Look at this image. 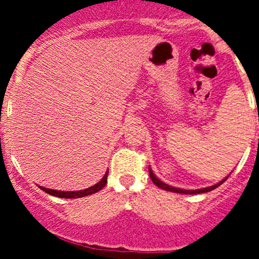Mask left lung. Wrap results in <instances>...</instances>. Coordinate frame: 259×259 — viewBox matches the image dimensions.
<instances>
[{"label":"left lung","instance_id":"left-lung-1","mask_svg":"<svg viewBox=\"0 0 259 259\" xmlns=\"http://www.w3.org/2000/svg\"><path fill=\"white\" fill-rule=\"evenodd\" d=\"M149 175H150V179H152V182L154 183L155 185H157L158 188H161V189H164V191H168V192H175V193H184V194H198V193H205V192H210L212 191V189H215L217 187H219L221 184H223L226 180H227V178L226 179H223L222 182L217 183V184L211 185V187H206V188H201V189H194V191H187V189H180V188H175V187H171V185L166 184V183L161 182V180L158 179L157 176L153 174L152 168H149Z\"/></svg>","mask_w":259,"mask_h":259}]
</instances>
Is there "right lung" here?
Listing matches in <instances>:
<instances>
[{
	"label": "right lung",
	"mask_w": 259,
	"mask_h": 259,
	"mask_svg": "<svg viewBox=\"0 0 259 259\" xmlns=\"http://www.w3.org/2000/svg\"><path fill=\"white\" fill-rule=\"evenodd\" d=\"M107 174L109 171H106V174L104 175L100 182L97 184L92 185V187H89V188L83 189V191H75V192H63V191H56V189H49V188H44V187H38L40 189H42L44 192H47L48 194L50 196H56V197L59 198H80V197H85V196H89V194H93L96 192L101 191L104 188L105 185L107 183Z\"/></svg>",
	"instance_id": "obj_1"
}]
</instances>
